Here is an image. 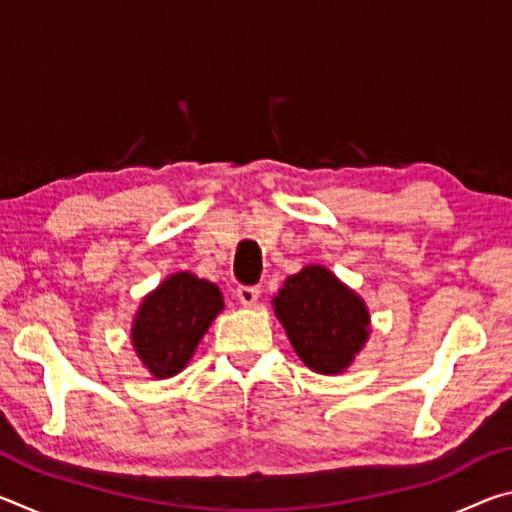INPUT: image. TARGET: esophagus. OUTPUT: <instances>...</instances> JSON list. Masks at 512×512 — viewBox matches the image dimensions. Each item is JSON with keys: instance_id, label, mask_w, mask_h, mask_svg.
Segmentation results:
<instances>
[{"instance_id": "1", "label": "esophagus", "mask_w": 512, "mask_h": 512, "mask_svg": "<svg viewBox=\"0 0 512 512\" xmlns=\"http://www.w3.org/2000/svg\"><path fill=\"white\" fill-rule=\"evenodd\" d=\"M237 298L244 307H253L259 298V289L248 287V284H241V287H237Z\"/></svg>"}]
</instances>
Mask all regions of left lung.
<instances>
[{"mask_svg":"<svg viewBox=\"0 0 512 512\" xmlns=\"http://www.w3.org/2000/svg\"><path fill=\"white\" fill-rule=\"evenodd\" d=\"M298 357L311 370L336 375L368 339V309L323 266L291 275L273 300Z\"/></svg>","mask_w":512,"mask_h":512,"instance_id":"8db88e82","label":"left lung"}]
</instances>
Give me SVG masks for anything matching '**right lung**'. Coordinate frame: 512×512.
Listing matches in <instances>:
<instances>
[{"label":"right lung","mask_w":512,"mask_h":512,"mask_svg":"<svg viewBox=\"0 0 512 512\" xmlns=\"http://www.w3.org/2000/svg\"><path fill=\"white\" fill-rule=\"evenodd\" d=\"M223 309L216 284L176 273L144 298L133 325L137 357L158 379L173 377L192 359L214 316Z\"/></svg>","instance_id":"1"}]
</instances>
